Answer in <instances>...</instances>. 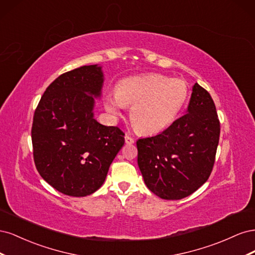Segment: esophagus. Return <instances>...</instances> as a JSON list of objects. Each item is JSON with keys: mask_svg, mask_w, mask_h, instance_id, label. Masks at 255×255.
<instances>
[{"mask_svg": "<svg viewBox=\"0 0 255 255\" xmlns=\"http://www.w3.org/2000/svg\"><path fill=\"white\" fill-rule=\"evenodd\" d=\"M126 143L127 144H133L134 142H135V140H134V138L132 137V136H129V135H126Z\"/></svg>", "mask_w": 255, "mask_h": 255, "instance_id": "obj_1", "label": "esophagus"}]
</instances>
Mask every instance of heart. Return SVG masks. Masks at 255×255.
Wrapping results in <instances>:
<instances>
[{
    "instance_id": "heart-1",
    "label": "heart",
    "mask_w": 255,
    "mask_h": 255,
    "mask_svg": "<svg viewBox=\"0 0 255 255\" xmlns=\"http://www.w3.org/2000/svg\"><path fill=\"white\" fill-rule=\"evenodd\" d=\"M189 89L181 79L161 74H146L121 80L116 94L104 98L105 110L120 116L125 106L130 109V121L138 132L157 134L170 127L187 102Z\"/></svg>"
}]
</instances>
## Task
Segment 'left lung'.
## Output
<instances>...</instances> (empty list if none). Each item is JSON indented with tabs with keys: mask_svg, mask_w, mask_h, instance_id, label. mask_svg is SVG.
I'll return each mask as SVG.
<instances>
[{
	"mask_svg": "<svg viewBox=\"0 0 255 255\" xmlns=\"http://www.w3.org/2000/svg\"><path fill=\"white\" fill-rule=\"evenodd\" d=\"M220 122L207 90L196 83L187 114L163 133L138 139V166L153 194L166 200L191 195L210 177L217 152Z\"/></svg>",
	"mask_w": 255,
	"mask_h": 255,
	"instance_id": "left-lung-1",
	"label": "left lung"
}]
</instances>
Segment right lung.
<instances>
[{
  "mask_svg": "<svg viewBox=\"0 0 255 255\" xmlns=\"http://www.w3.org/2000/svg\"><path fill=\"white\" fill-rule=\"evenodd\" d=\"M103 85L101 67L83 66L59 75L45 89L33 118L35 166L53 188L71 197L94 194L125 144L117 127L94 118Z\"/></svg>",
  "mask_w": 255,
  "mask_h": 255,
  "instance_id": "1",
  "label": "right lung"
}]
</instances>
